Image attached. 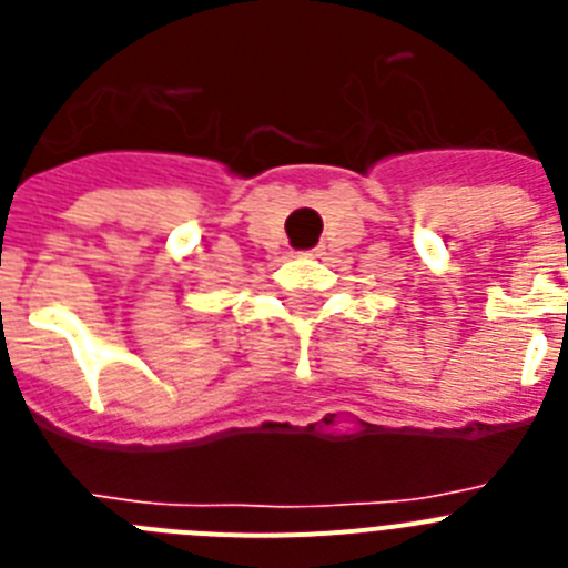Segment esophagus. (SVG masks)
<instances>
[{"label":"esophagus","instance_id":"34e87169","mask_svg":"<svg viewBox=\"0 0 568 568\" xmlns=\"http://www.w3.org/2000/svg\"><path fill=\"white\" fill-rule=\"evenodd\" d=\"M307 255H310V258H321V255H324V250H321V247L318 250H310Z\"/></svg>","mask_w":568,"mask_h":568}]
</instances>
